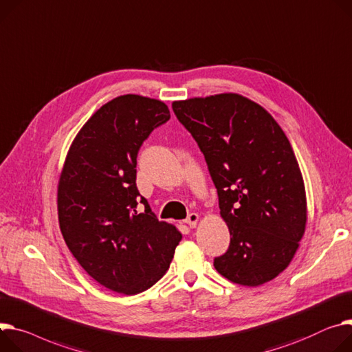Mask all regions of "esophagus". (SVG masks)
I'll return each mask as SVG.
<instances>
[{
	"mask_svg": "<svg viewBox=\"0 0 352 352\" xmlns=\"http://www.w3.org/2000/svg\"><path fill=\"white\" fill-rule=\"evenodd\" d=\"M199 220H200V215H199L197 212H192V214L187 215V219H186L184 223H186L188 227H190V228H195V227L197 226Z\"/></svg>",
	"mask_w": 352,
	"mask_h": 352,
	"instance_id": "obj_1",
	"label": "esophagus"
}]
</instances>
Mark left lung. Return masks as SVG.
<instances>
[{
	"label": "left lung",
	"instance_id": "1",
	"mask_svg": "<svg viewBox=\"0 0 352 352\" xmlns=\"http://www.w3.org/2000/svg\"><path fill=\"white\" fill-rule=\"evenodd\" d=\"M219 193L231 241L214 267L228 280L259 286L289 266L305 235L303 176L283 129L263 107L235 93L173 101Z\"/></svg>",
	"mask_w": 352,
	"mask_h": 352
}]
</instances>
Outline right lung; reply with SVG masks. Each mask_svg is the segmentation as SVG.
Here are the masks:
<instances>
[{
	"mask_svg": "<svg viewBox=\"0 0 352 352\" xmlns=\"http://www.w3.org/2000/svg\"><path fill=\"white\" fill-rule=\"evenodd\" d=\"M170 118L168 105L125 94L104 104L73 140L58 184L62 235L73 256L104 287L137 294L166 274L182 239L159 221L137 188L142 142ZM144 211H138V204Z\"/></svg>",
	"mask_w": 352,
	"mask_h": 352,
	"instance_id": "right-lung-1",
	"label": "right lung"
}]
</instances>
